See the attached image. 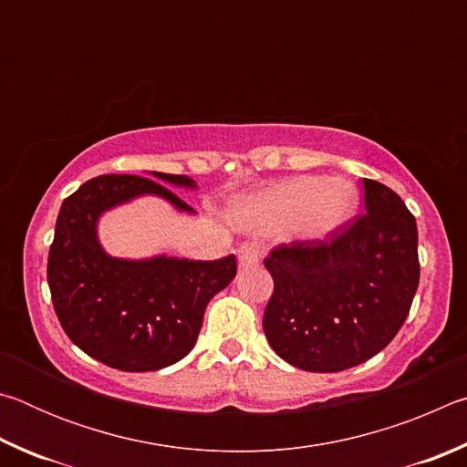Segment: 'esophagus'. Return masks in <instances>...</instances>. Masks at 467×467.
Returning <instances> with one entry per match:
<instances>
[{
    "instance_id": "34e87169",
    "label": "esophagus",
    "mask_w": 467,
    "mask_h": 467,
    "mask_svg": "<svg viewBox=\"0 0 467 467\" xmlns=\"http://www.w3.org/2000/svg\"><path fill=\"white\" fill-rule=\"evenodd\" d=\"M259 264V249L253 243H243L239 247V265L251 267Z\"/></svg>"
}]
</instances>
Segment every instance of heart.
Segmentation results:
<instances>
[{"mask_svg":"<svg viewBox=\"0 0 467 467\" xmlns=\"http://www.w3.org/2000/svg\"><path fill=\"white\" fill-rule=\"evenodd\" d=\"M357 210V192L337 179L298 177L267 189L244 208L259 231H282L315 241L337 231Z\"/></svg>","mask_w":467,"mask_h":467,"instance_id":"heart-1","label":"heart"}]
</instances>
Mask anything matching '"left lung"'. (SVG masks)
Listing matches in <instances>:
<instances>
[{
	"label": "left lung",
	"mask_w": 467,
	"mask_h": 467,
	"mask_svg": "<svg viewBox=\"0 0 467 467\" xmlns=\"http://www.w3.org/2000/svg\"><path fill=\"white\" fill-rule=\"evenodd\" d=\"M365 210L326 239L282 243L264 265L274 292L264 331L280 358L337 373L391 342L420 280L412 212L393 189L365 179Z\"/></svg>",
	"instance_id": "obj_1"
}]
</instances>
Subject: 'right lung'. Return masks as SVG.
Masks as SVG:
<instances>
[{
  "label": "right lung",
  "mask_w": 467,
  "mask_h": 467,
  "mask_svg": "<svg viewBox=\"0 0 467 467\" xmlns=\"http://www.w3.org/2000/svg\"><path fill=\"white\" fill-rule=\"evenodd\" d=\"M193 187L185 175L154 172ZM141 193H156L193 212L177 193L140 175H100L61 203L47 262L55 313L67 337L102 365L144 373L175 365L192 352L210 298L236 274V257L189 262L156 257L125 262L97 241L102 212Z\"/></svg>",
  "instance_id": "1"
}]
</instances>
